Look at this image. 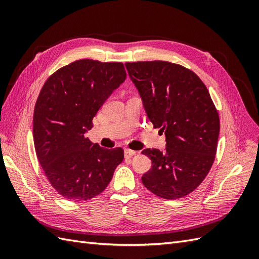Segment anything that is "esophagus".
Masks as SVG:
<instances>
[{
	"instance_id": "1",
	"label": "esophagus",
	"mask_w": 259,
	"mask_h": 259,
	"mask_svg": "<svg viewBox=\"0 0 259 259\" xmlns=\"http://www.w3.org/2000/svg\"><path fill=\"white\" fill-rule=\"evenodd\" d=\"M135 154H137V152L130 150V149H125V150H124V156H125V158H127V159L133 158V156H134Z\"/></svg>"
}]
</instances>
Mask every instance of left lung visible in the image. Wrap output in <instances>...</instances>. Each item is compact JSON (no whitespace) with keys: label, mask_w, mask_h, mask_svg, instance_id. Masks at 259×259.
I'll return each instance as SVG.
<instances>
[{"label":"left lung","mask_w":259,"mask_h":259,"mask_svg":"<svg viewBox=\"0 0 259 259\" xmlns=\"http://www.w3.org/2000/svg\"><path fill=\"white\" fill-rule=\"evenodd\" d=\"M148 119L166 137V148L142 151L152 162L142 177L148 190L166 200L191 193L215 159L219 116L200 77L167 61L126 62Z\"/></svg>","instance_id":"8db88e82"}]
</instances>
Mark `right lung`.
I'll use <instances>...</instances> for the list:
<instances>
[{"mask_svg":"<svg viewBox=\"0 0 259 259\" xmlns=\"http://www.w3.org/2000/svg\"><path fill=\"white\" fill-rule=\"evenodd\" d=\"M126 79L122 62L76 60L49 77L36 100L33 140L38 162L62 197L86 201L103 192L123 161L85 136L111 94Z\"/></svg>","mask_w":259,"mask_h":259,"instance_id":"1","label":"right lung"}]
</instances>
